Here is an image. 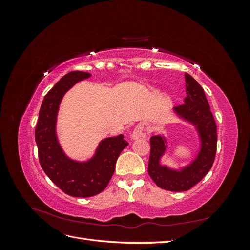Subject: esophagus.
<instances>
[{"mask_svg": "<svg viewBox=\"0 0 250 250\" xmlns=\"http://www.w3.org/2000/svg\"><path fill=\"white\" fill-rule=\"evenodd\" d=\"M148 138V134L146 133L144 127L141 125H138L134 128V130L132 132V139L133 140H139V139H146Z\"/></svg>", "mask_w": 250, "mask_h": 250, "instance_id": "esophagus-1", "label": "esophagus"}]
</instances>
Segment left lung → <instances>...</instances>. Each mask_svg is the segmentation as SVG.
Listing matches in <instances>:
<instances>
[{
  "instance_id": "8db88e82",
  "label": "left lung",
  "mask_w": 250,
  "mask_h": 250,
  "mask_svg": "<svg viewBox=\"0 0 250 250\" xmlns=\"http://www.w3.org/2000/svg\"><path fill=\"white\" fill-rule=\"evenodd\" d=\"M187 97L185 103L174 107L178 115L197 128L201 149L196 160L181 171H174L160 164L166 150L161 135L150 139L148 173L157 187L167 191L184 192L192 188L207 175L214 164L217 150V125L203 88L191 75L185 74Z\"/></svg>"
}]
</instances>
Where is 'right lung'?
Segmentation results:
<instances>
[{"instance_id": "1", "label": "right lung", "mask_w": 250, "mask_h": 250, "mask_svg": "<svg viewBox=\"0 0 250 250\" xmlns=\"http://www.w3.org/2000/svg\"><path fill=\"white\" fill-rule=\"evenodd\" d=\"M89 73H67L44 96L35 128L40 163L48 177L60 190L73 197H92L107 187L120 153L128 145L122 134L103 140L95 156L86 163L70 160L59 146L56 117L63 95L75 83L86 79Z\"/></svg>"}]
</instances>
